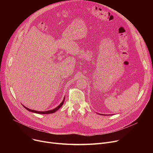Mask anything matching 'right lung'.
I'll return each mask as SVG.
<instances>
[{
  "label": "right lung",
  "instance_id": "add662e5",
  "mask_svg": "<svg viewBox=\"0 0 153 153\" xmlns=\"http://www.w3.org/2000/svg\"><path fill=\"white\" fill-rule=\"evenodd\" d=\"M64 99H65V97L64 98V99H63V100L62 101V102L59 104V105L57 107H56L55 108H54V109H53V110H48V111H36V110H31V109H29L28 108L25 107L23 105V106L24 107H25L27 110H28V111H31V112H33V113L38 114H53V113H54L55 111H57L58 109H59V108L63 105L64 102Z\"/></svg>",
  "mask_w": 153,
  "mask_h": 153
}]
</instances>
